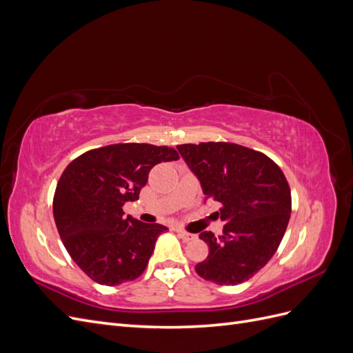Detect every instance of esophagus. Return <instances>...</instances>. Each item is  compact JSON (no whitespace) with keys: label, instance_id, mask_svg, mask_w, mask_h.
Here are the masks:
<instances>
[{"label":"esophagus","instance_id":"esophagus-1","mask_svg":"<svg viewBox=\"0 0 353 353\" xmlns=\"http://www.w3.org/2000/svg\"><path fill=\"white\" fill-rule=\"evenodd\" d=\"M176 232H178V236H179V239L183 240V241H191V240H194L196 239V234H191V232H187V231H184V230H176Z\"/></svg>","mask_w":353,"mask_h":353}]
</instances>
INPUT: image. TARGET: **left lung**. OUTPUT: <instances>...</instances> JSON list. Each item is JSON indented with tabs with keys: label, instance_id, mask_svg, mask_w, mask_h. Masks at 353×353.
Instances as JSON below:
<instances>
[{
	"label": "left lung",
	"instance_id": "left-lung-1",
	"mask_svg": "<svg viewBox=\"0 0 353 353\" xmlns=\"http://www.w3.org/2000/svg\"><path fill=\"white\" fill-rule=\"evenodd\" d=\"M176 148L227 222L218 240L210 231L200 232L209 254L196 265L197 274L219 285L250 280L279 249L290 219L292 193L283 170L263 153L234 143Z\"/></svg>",
	"mask_w": 353,
	"mask_h": 353
}]
</instances>
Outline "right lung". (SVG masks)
I'll return each instance as SVG.
<instances>
[{
    "instance_id": "add662e5",
    "label": "right lung",
    "mask_w": 353,
    "mask_h": 353,
    "mask_svg": "<svg viewBox=\"0 0 353 353\" xmlns=\"http://www.w3.org/2000/svg\"><path fill=\"white\" fill-rule=\"evenodd\" d=\"M178 159L172 147L125 143L94 148L63 170L52 213L70 258L91 280L117 285L144 272L168 228L125 218L122 208L138 200L154 165Z\"/></svg>"
}]
</instances>
